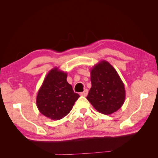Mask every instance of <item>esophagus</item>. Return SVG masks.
Returning <instances> with one entry per match:
<instances>
[{"mask_svg":"<svg viewBox=\"0 0 158 158\" xmlns=\"http://www.w3.org/2000/svg\"><path fill=\"white\" fill-rule=\"evenodd\" d=\"M88 89H85L84 92L80 93V95H82V96H86V95H88Z\"/></svg>","mask_w":158,"mask_h":158,"instance_id":"34e87169","label":"esophagus"}]
</instances>
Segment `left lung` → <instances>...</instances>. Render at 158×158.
Instances as JSON below:
<instances>
[{
    "instance_id": "obj_1",
    "label": "left lung",
    "mask_w": 158,
    "mask_h": 158,
    "mask_svg": "<svg viewBox=\"0 0 158 158\" xmlns=\"http://www.w3.org/2000/svg\"><path fill=\"white\" fill-rule=\"evenodd\" d=\"M92 88L87 99L99 113L111 114L120 109L125 100V85L116 70L103 60L90 70Z\"/></svg>"
}]
</instances>
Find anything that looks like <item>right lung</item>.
Masks as SVG:
<instances>
[{"label": "right lung", "instance_id": "obj_1", "mask_svg": "<svg viewBox=\"0 0 158 158\" xmlns=\"http://www.w3.org/2000/svg\"><path fill=\"white\" fill-rule=\"evenodd\" d=\"M67 73L58 67L51 69L43 82L36 98L40 112L51 120H60L70 113L80 95L68 83Z\"/></svg>", "mask_w": 158, "mask_h": 158}]
</instances>
